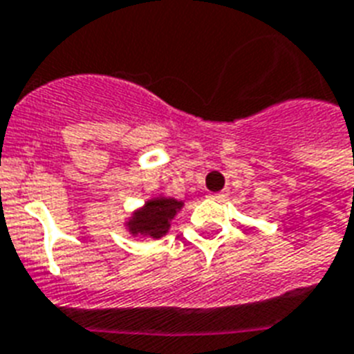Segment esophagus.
<instances>
[{"label": "esophagus", "mask_w": 354, "mask_h": 354, "mask_svg": "<svg viewBox=\"0 0 354 354\" xmlns=\"http://www.w3.org/2000/svg\"><path fill=\"white\" fill-rule=\"evenodd\" d=\"M207 198L215 200V202H221V200L226 198V194H224V193H209V194H207Z\"/></svg>", "instance_id": "esophagus-1"}]
</instances>
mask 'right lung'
Here are the masks:
<instances>
[{
  "label": "right lung",
  "mask_w": 354,
  "mask_h": 354,
  "mask_svg": "<svg viewBox=\"0 0 354 354\" xmlns=\"http://www.w3.org/2000/svg\"><path fill=\"white\" fill-rule=\"evenodd\" d=\"M183 205H185L183 200L158 194L130 213V216L124 221V230L132 236L158 241L169 233L171 222L183 209Z\"/></svg>",
  "instance_id": "add662e5"
}]
</instances>
